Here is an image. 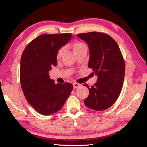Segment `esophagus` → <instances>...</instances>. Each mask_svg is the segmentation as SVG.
I'll list each match as a JSON object with an SVG mask.
<instances>
[{
    "instance_id": "esophagus-1",
    "label": "esophagus",
    "mask_w": 147,
    "mask_h": 147,
    "mask_svg": "<svg viewBox=\"0 0 147 147\" xmlns=\"http://www.w3.org/2000/svg\"><path fill=\"white\" fill-rule=\"evenodd\" d=\"M80 86H81V84H80L78 83H76V82H74L73 83V88L74 89L78 88H79V87H80Z\"/></svg>"
}]
</instances>
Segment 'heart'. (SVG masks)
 Instances as JSON below:
<instances>
[{
    "label": "heart",
    "mask_w": 147,
    "mask_h": 147,
    "mask_svg": "<svg viewBox=\"0 0 147 147\" xmlns=\"http://www.w3.org/2000/svg\"><path fill=\"white\" fill-rule=\"evenodd\" d=\"M84 47H86V46L85 45V44L82 43V42H76L75 43L73 44V49L74 52L78 51V50L80 49H82ZM64 52H65L64 47H61L60 49H59L56 54V58L58 59L60 58L61 56L63 55V54L64 53Z\"/></svg>",
    "instance_id": "obj_1"
}]
</instances>
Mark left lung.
<instances>
[{
  "instance_id": "obj_1",
  "label": "left lung",
  "mask_w": 147,
  "mask_h": 147,
  "mask_svg": "<svg viewBox=\"0 0 147 147\" xmlns=\"http://www.w3.org/2000/svg\"><path fill=\"white\" fill-rule=\"evenodd\" d=\"M77 36L88 43L89 49L88 67L98 76L97 82L89 88V94L84 102L88 108L102 111L115 102L123 87L125 63L116 41L109 35L93 32Z\"/></svg>"
}]
</instances>
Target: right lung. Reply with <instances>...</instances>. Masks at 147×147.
Listing matches in <instances>:
<instances>
[{
	"mask_svg": "<svg viewBox=\"0 0 147 147\" xmlns=\"http://www.w3.org/2000/svg\"><path fill=\"white\" fill-rule=\"evenodd\" d=\"M71 33L45 34L27 45L21 58L20 82L28 102L39 113L51 115L63 107L72 84H55L49 71L57 65V52L68 43Z\"/></svg>",
	"mask_w": 147,
	"mask_h": 147,
	"instance_id": "obj_1",
	"label": "right lung"
}]
</instances>
